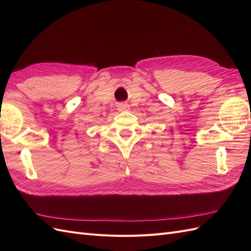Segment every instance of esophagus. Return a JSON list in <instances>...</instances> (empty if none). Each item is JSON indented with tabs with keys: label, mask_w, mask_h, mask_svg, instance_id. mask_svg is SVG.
Returning <instances> with one entry per match:
<instances>
[{
	"label": "esophagus",
	"mask_w": 251,
	"mask_h": 251,
	"mask_svg": "<svg viewBox=\"0 0 251 251\" xmlns=\"http://www.w3.org/2000/svg\"><path fill=\"white\" fill-rule=\"evenodd\" d=\"M117 108H118V111L125 112V111H127V110H128V105H127V104H125V103H119V104L117 105Z\"/></svg>",
	"instance_id": "obj_1"
}]
</instances>
